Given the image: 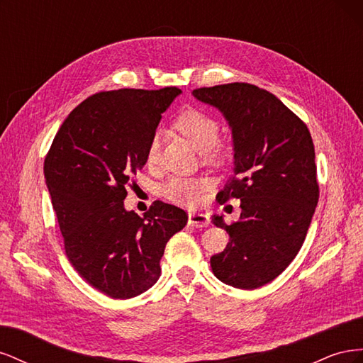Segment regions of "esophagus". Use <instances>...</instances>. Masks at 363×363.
I'll list each match as a JSON object with an SVG mask.
<instances>
[{
  "instance_id": "esophagus-1",
  "label": "esophagus",
  "mask_w": 363,
  "mask_h": 363,
  "mask_svg": "<svg viewBox=\"0 0 363 363\" xmlns=\"http://www.w3.org/2000/svg\"><path fill=\"white\" fill-rule=\"evenodd\" d=\"M188 223H189L192 227L203 228V227H207L208 224H211V219H208V216L204 215V213L192 212V213H189V216H188Z\"/></svg>"
}]
</instances>
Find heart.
Listing matches in <instances>:
<instances>
[{"label": "heart", "instance_id": "heart-1", "mask_svg": "<svg viewBox=\"0 0 363 363\" xmlns=\"http://www.w3.org/2000/svg\"><path fill=\"white\" fill-rule=\"evenodd\" d=\"M174 127L199 151H206L211 157H216L219 155L216 145L219 138V124L213 116L199 111V108H186L174 121ZM159 139L152 138L147 150V162L150 164L156 163ZM208 184L211 182L204 177H179L177 175V177H171L162 186V195L175 204L195 206L203 200L204 191L208 188Z\"/></svg>", "mask_w": 363, "mask_h": 363}]
</instances>
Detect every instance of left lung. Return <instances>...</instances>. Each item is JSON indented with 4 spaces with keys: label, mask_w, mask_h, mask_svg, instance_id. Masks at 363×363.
<instances>
[{
    "label": "left lung",
    "mask_w": 363,
    "mask_h": 363,
    "mask_svg": "<svg viewBox=\"0 0 363 363\" xmlns=\"http://www.w3.org/2000/svg\"><path fill=\"white\" fill-rule=\"evenodd\" d=\"M192 95L216 107L232 128L233 175L218 203L240 200V218L211 267L225 284L256 289L288 268L300 251L320 199L315 148L306 124L276 95L248 83L200 87Z\"/></svg>",
    "instance_id": "left-lung-1"
}]
</instances>
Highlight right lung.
I'll return each instance as SVG.
<instances>
[{
  "label": "right lung",
  "instance_id": "1",
  "mask_svg": "<svg viewBox=\"0 0 363 363\" xmlns=\"http://www.w3.org/2000/svg\"><path fill=\"white\" fill-rule=\"evenodd\" d=\"M177 87L95 94L77 106L54 138L43 174L74 269L100 292L127 300L160 277L168 240L188 223L180 207L155 201L125 211L127 184Z\"/></svg>",
  "mask_w": 363,
  "mask_h": 363
}]
</instances>
